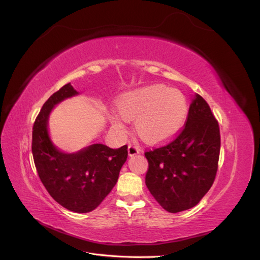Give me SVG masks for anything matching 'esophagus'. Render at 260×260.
Returning <instances> with one entry per match:
<instances>
[{"label": "esophagus", "instance_id": "esophagus-1", "mask_svg": "<svg viewBox=\"0 0 260 260\" xmlns=\"http://www.w3.org/2000/svg\"><path fill=\"white\" fill-rule=\"evenodd\" d=\"M128 153H129V156H135L140 153V147L138 145L130 144L128 146Z\"/></svg>", "mask_w": 260, "mask_h": 260}]
</instances>
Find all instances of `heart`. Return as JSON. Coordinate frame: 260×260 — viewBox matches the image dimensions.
Instances as JSON below:
<instances>
[{
	"label": "heart",
	"instance_id": "b5f03b06",
	"mask_svg": "<svg viewBox=\"0 0 260 260\" xmlns=\"http://www.w3.org/2000/svg\"><path fill=\"white\" fill-rule=\"evenodd\" d=\"M119 114L111 116L113 127L124 130L125 120H136L139 136L145 142L158 144L176 137L188 115L182 92L166 85H148L123 93L117 101Z\"/></svg>",
	"mask_w": 260,
	"mask_h": 260
}]
</instances>
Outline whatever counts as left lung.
I'll use <instances>...</instances> for the list:
<instances>
[{
	"mask_svg": "<svg viewBox=\"0 0 260 260\" xmlns=\"http://www.w3.org/2000/svg\"><path fill=\"white\" fill-rule=\"evenodd\" d=\"M220 153L218 121L195 94L182 132L168 145L145 153V184L159 205L179 212L198 205L216 177Z\"/></svg>",
	"mask_w": 260,
	"mask_h": 260,
	"instance_id": "left-lung-1",
	"label": "left lung"
}]
</instances>
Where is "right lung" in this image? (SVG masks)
<instances>
[{
	"label": "right lung",
	"mask_w": 260,
	"mask_h": 260,
	"mask_svg": "<svg viewBox=\"0 0 260 260\" xmlns=\"http://www.w3.org/2000/svg\"><path fill=\"white\" fill-rule=\"evenodd\" d=\"M79 95L67 83L49 98L34 124L32 155L38 175L52 198L70 211L85 214L95 209L117 183L128 146L111 148L92 143L75 153H66L53 143L49 119L54 107Z\"/></svg>",
	"instance_id": "1"
}]
</instances>
